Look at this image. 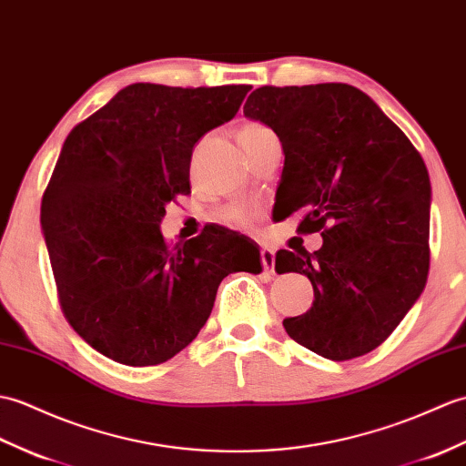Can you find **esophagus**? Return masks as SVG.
I'll return each mask as SVG.
<instances>
[{"label":"esophagus","mask_w":466,"mask_h":466,"mask_svg":"<svg viewBox=\"0 0 466 466\" xmlns=\"http://www.w3.org/2000/svg\"><path fill=\"white\" fill-rule=\"evenodd\" d=\"M259 256H262V266L268 274H274V266H276V254L274 250H269V248H262V252H259Z\"/></svg>","instance_id":"34e87169"}]
</instances>
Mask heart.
<instances>
[{
    "label": "heart",
    "instance_id": "1",
    "mask_svg": "<svg viewBox=\"0 0 466 466\" xmlns=\"http://www.w3.org/2000/svg\"><path fill=\"white\" fill-rule=\"evenodd\" d=\"M272 131H269L268 127H264L262 123H256V121H246L242 123L240 127H238V140H240L242 147H248L256 143L258 138H262L266 135H269ZM222 218L226 224H232V226H242L246 224L248 220H250V216H248V212L244 208H232V210H226L222 214Z\"/></svg>",
    "mask_w": 466,
    "mask_h": 466
}]
</instances>
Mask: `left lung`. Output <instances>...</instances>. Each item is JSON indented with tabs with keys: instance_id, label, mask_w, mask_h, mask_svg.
Wrapping results in <instances>:
<instances>
[{
	"instance_id": "obj_1",
	"label": "left lung",
	"mask_w": 466,
	"mask_h": 466,
	"mask_svg": "<svg viewBox=\"0 0 466 466\" xmlns=\"http://www.w3.org/2000/svg\"><path fill=\"white\" fill-rule=\"evenodd\" d=\"M244 116L278 135L284 170L279 218L304 210L299 232L318 252L279 250L276 272L313 286L288 335L326 360L373 351L423 294L429 274L431 180L410 140L371 96L345 83L259 86Z\"/></svg>"
}]
</instances>
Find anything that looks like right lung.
<instances>
[{"instance_id": "1", "label": "right lung", "mask_w": 466, "mask_h": 466, "mask_svg": "<svg viewBox=\"0 0 466 466\" xmlns=\"http://www.w3.org/2000/svg\"><path fill=\"white\" fill-rule=\"evenodd\" d=\"M248 85L133 83L73 128L41 200V230L71 328L109 360L168 361L210 318L222 279L259 274L224 226L170 246L167 204L190 192L194 145L240 109Z\"/></svg>"}]
</instances>
